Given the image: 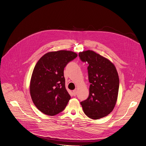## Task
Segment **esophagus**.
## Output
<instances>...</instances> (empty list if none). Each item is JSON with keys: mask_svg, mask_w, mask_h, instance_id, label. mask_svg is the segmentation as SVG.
Here are the masks:
<instances>
[{"mask_svg": "<svg viewBox=\"0 0 146 146\" xmlns=\"http://www.w3.org/2000/svg\"><path fill=\"white\" fill-rule=\"evenodd\" d=\"M73 95L75 96H76V95H77V90H73Z\"/></svg>", "mask_w": 146, "mask_h": 146, "instance_id": "34e87169", "label": "esophagus"}]
</instances>
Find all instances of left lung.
<instances>
[{
    "instance_id": "left-lung-1",
    "label": "left lung",
    "mask_w": 146,
    "mask_h": 146,
    "mask_svg": "<svg viewBox=\"0 0 146 146\" xmlns=\"http://www.w3.org/2000/svg\"><path fill=\"white\" fill-rule=\"evenodd\" d=\"M80 60L88 65L90 94L80 102L83 111L90 118L99 119L109 114L117 99L119 77L114 65L108 59L88 50L79 52Z\"/></svg>"
}]
</instances>
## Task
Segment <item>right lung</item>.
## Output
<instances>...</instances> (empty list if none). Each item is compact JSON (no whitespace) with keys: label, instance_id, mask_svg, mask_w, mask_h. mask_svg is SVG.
<instances>
[{"label":"right lung","instance_id":"1","mask_svg":"<svg viewBox=\"0 0 146 146\" xmlns=\"http://www.w3.org/2000/svg\"><path fill=\"white\" fill-rule=\"evenodd\" d=\"M77 56L76 53L61 50L41 57L33 69L30 93L36 107L51 116L63 111L70 96L65 88L64 68Z\"/></svg>","mask_w":146,"mask_h":146}]
</instances>
